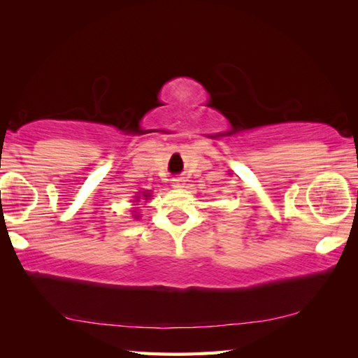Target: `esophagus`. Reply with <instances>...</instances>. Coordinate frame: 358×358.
I'll return each mask as SVG.
<instances>
[{
	"label": "esophagus",
	"instance_id": "esophagus-1",
	"mask_svg": "<svg viewBox=\"0 0 358 358\" xmlns=\"http://www.w3.org/2000/svg\"><path fill=\"white\" fill-rule=\"evenodd\" d=\"M183 181H185L183 178H173L172 180V186L173 187H181V185H183Z\"/></svg>",
	"mask_w": 358,
	"mask_h": 358
}]
</instances>
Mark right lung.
<instances>
[{
    "label": "right lung",
    "mask_w": 358,
    "mask_h": 358,
    "mask_svg": "<svg viewBox=\"0 0 358 358\" xmlns=\"http://www.w3.org/2000/svg\"><path fill=\"white\" fill-rule=\"evenodd\" d=\"M143 197H147V196H143Z\"/></svg>",
    "instance_id": "1"
}]
</instances>
